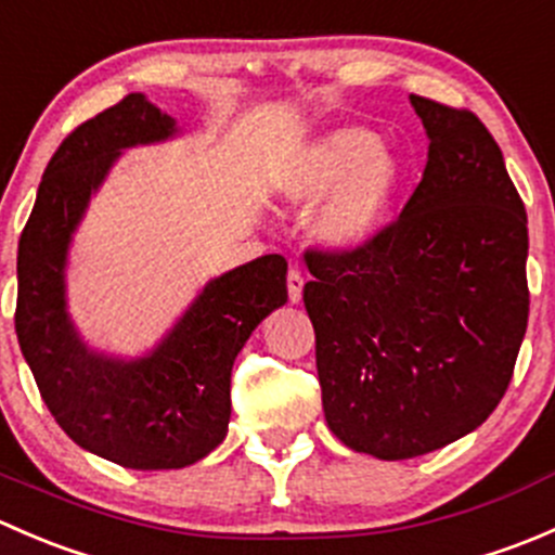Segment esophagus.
Listing matches in <instances>:
<instances>
[{
    "instance_id": "1",
    "label": "esophagus",
    "mask_w": 555,
    "mask_h": 555,
    "mask_svg": "<svg viewBox=\"0 0 555 555\" xmlns=\"http://www.w3.org/2000/svg\"><path fill=\"white\" fill-rule=\"evenodd\" d=\"M304 273L298 271V268H289L287 273V295H289V304H300L304 300Z\"/></svg>"
}]
</instances>
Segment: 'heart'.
<instances>
[{"label":"heart","instance_id":"heart-1","mask_svg":"<svg viewBox=\"0 0 555 555\" xmlns=\"http://www.w3.org/2000/svg\"><path fill=\"white\" fill-rule=\"evenodd\" d=\"M402 184L400 160L382 147L371 128H335L311 142L279 177V190L293 204L319 206L313 233L333 249H357L371 242L389 217Z\"/></svg>","mask_w":555,"mask_h":555}]
</instances>
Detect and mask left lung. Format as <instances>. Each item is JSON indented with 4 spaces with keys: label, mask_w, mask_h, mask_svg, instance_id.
<instances>
[{
    "label": "left lung",
    "mask_w": 555,
    "mask_h": 555,
    "mask_svg": "<svg viewBox=\"0 0 555 555\" xmlns=\"http://www.w3.org/2000/svg\"><path fill=\"white\" fill-rule=\"evenodd\" d=\"M427 166L400 217L349 251H306L327 427L397 462L478 429L513 378L529 319L526 209L469 109L411 96Z\"/></svg>",
    "instance_id": "8db88e82"
}]
</instances>
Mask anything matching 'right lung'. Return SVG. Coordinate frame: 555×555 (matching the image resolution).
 <instances>
[{
    "label": "right lung",
    "instance_id": "right-lung-1",
    "mask_svg": "<svg viewBox=\"0 0 555 555\" xmlns=\"http://www.w3.org/2000/svg\"><path fill=\"white\" fill-rule=\"evenodd\" d=\"M173 133V117L144 93L77 126L50 158L18 242L15 333L39 395L80 449L131 469L188 467L225 440L236 354L287 304V260L262 255L211 279L147 357H106L80 338L66 255L88 201L122 150Z\"/></svg>",
    "mask_w": 555,
    "mask_h": 555
}]
</instances>
